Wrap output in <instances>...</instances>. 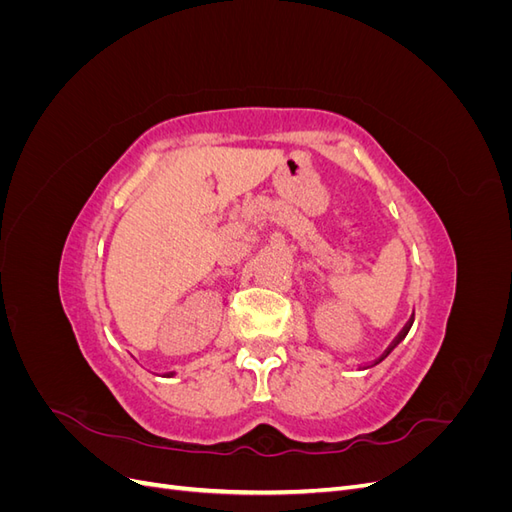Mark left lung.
Masks as SVG:
<instances>
[{
	"label": "left lung",
	"mask_w": 512,
	"mask_h": 512,
	"mask_svg": "<svg viewBox=\"0 0 512 512\" xmlns=\"http://www.w3.org/2000/svg\"><path fill=\"white\" fill-rule=\"evenodd\" d=\"M412 322H414V316H412V318H410V322H408V324H406V327H404V329H401V333H399V335H397V337H395V339H393V344H391V346H389V348H386V352H384V354H382V356H380V359H378V361H376V363H380V361H382V359H386V356H389V354H391V350H393V348H395V346H397V344H399V342H401V339H404V337H406V335H408V331H410V327H412Z\"/></svg>",
	"instance_id": "obj_1"
}]
</instances>
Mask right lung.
Masks as SVG:
<instances>
[{"label": "right lung", "mask_w": 512, "mask_h": 512, "mask_svg": "<svg viewBox=\"0 0 512 512\" xmlns=\"http://www.w3.org/2000/svg\"><path fill=\"white\" fill-rule=\"evenodd\" d=\"M166 376H173V371H170V374H166Z\"/></svg>", "instance_id": "obj_1"}]
</instances>
